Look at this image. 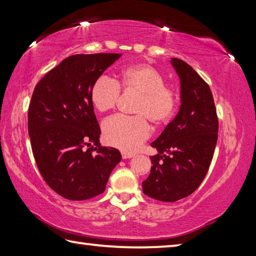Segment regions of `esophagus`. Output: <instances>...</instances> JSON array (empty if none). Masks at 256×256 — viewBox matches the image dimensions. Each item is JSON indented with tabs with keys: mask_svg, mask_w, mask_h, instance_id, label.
I'll return each instance as SVG.
<instances>
[{
	"mask_svg": "<svg viewBox=\"0 0 256 256\" xmlns=\"http://www.w3.org/2000/svg\"><path fill=\"white\" fill-rule=\"evenodd\" d=\"M132 156H134L133 153L122 151V158H123V159H130V158H132Z\"/></svg>",
	"mask_w": 256,
	"mask_h": 256,
	"instance_id": "esophagus-1",
	"label": "esophagus"
}]
</instances>
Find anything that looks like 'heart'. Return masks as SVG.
<instances>
[{
    "label": "heart",
    "instance_id": "b5f03b06",
    "mask_svg": "<svg viewBox=\"0 0 256 256\" xmlns=\"http://www.w3.org/2000/svg\"><path fill=\"white\" fill-rule=\"evenodd\" d=\"M120 90L134 92L132 112L136 115H116L103 124V136L110 146L134 152L150 136L148 120L156 125L169 123L179 104V95L166 85L164 75L150 64H132L122 69L118 80L108 76L96 80L90 88V100L98 112H108L118 104Z\"/></svg>",
    "mask_w": 256,
    "mask_h": 256
}]
</instances>
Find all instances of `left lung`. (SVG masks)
Listing matches in <instances>:
<instances>
[{
    "instance_id": "obj_1",
    "label": "left lung",
    "mask_w": 256,
    "mask_h": 256,
    "mask_svg": "<svg viewBox=\"0 0 256 256\" xmlns=\"http://www.w3.org/2000/svg\"><path fill=\"white\" fill-rule=\"evenodd\" d=\"M180 78L179 113L151 143V172L143 192L160 202H174L189 196L205 178L218 138V118L208 84L184 60L172 58Z\"/></svg>"
}]
</instances>
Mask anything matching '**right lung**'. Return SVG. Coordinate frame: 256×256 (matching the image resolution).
I'll list each match as a JSON object with an SVG mask.
<instances>
[{
    "label": "right lung",
    "instance_id": "obj_1",
    "mask_svg": "<svg viewBox=\"0 0 256 256\" xmlns=\"http://www.w3.org/2000/svg\"><path fill=\"white\" fill-rule=\"evenodd\" d=\"M120 57L70 56L46 74L32 94L28 128L36 164L49 187L69 200L104 192L110 172L122 159L118 148L100 146V128L90 100L92 84Z\"/></svg>",
    "mask_w": 256,
    "mask_h": 256
}]
</instances>
